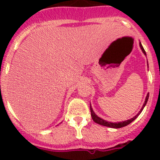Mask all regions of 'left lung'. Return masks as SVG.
I'll return each instance as SVG.
<instances>
[{"label": "left lung", "instance_id": "1", "mask_svg": "<svg viewBox=\"0 0 160 160\" xmlns=\"http://www.w3.org/2000/svg\"><path fill=\"white\" fill-rule=\"evenodd\" d=\"M139 46H140V48H141L142 51L144 52L145 55H146V53H145V51H144V47L142 46L141 43H139ZM148 99H149V94L147 95L146 96V99H145V101H144V105H143V107H142V109H140V111L138 113V114H136L135 116L133 117L132 119H129V120H126V121H123V122H119V123H111V122H108V121H105V120H104V119H100V117H98L96 114H95V112L93 111L92 108H91V105H90V113H91V117H92V119L94 120V122H95V123H97V124H100V125H103V126H107V127H110V128H115V129H119V128H122V127H124L126 126V125H128L129 124H130L132 121H134V119H136L137 117L139 116V114H140L142 112V110H143V109L144 108V106H145V105H146L147 101H148Z\"/></svg>", "mask_w": 160, "mask_h": 160}]
</instances>
